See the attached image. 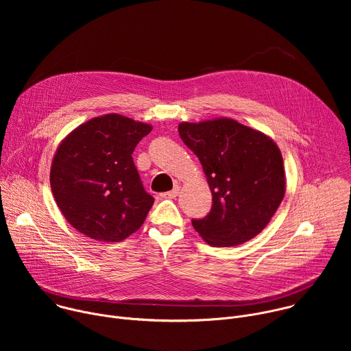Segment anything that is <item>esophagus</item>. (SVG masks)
Returning a JSON list of instances; mask_svg holds the SVG:
<instances>
[{"mask_svg":"<svg viewBox=\"0 0 351 351\" xmlns=\"http://www.w3.org/2000/svg\"><path fill=\"white\" fill-rule=\"evenodd\" d=\"M179 190H180V187L176 184L171 191L161 193V197H162V198H175V197L179 194Z\"/></svg>","mask_w":351,"mask_h":351,"instance_id":"34e87169","label":"esophagus"}]
</instances>
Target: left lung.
<instances>
[{"label":"left lung","instance_id":"1","mask_svg":"<svg viewBox=\"0 0 351 351\" xmlns=\"http://www.w3.org/2000/svg\"><path fill=\"white\" fill-rule=\"evenodd\" d=\"M183 143L198 157L211 193V211L191 219L208 244L229 247L257 236L271 221L285 194L283 160L265 134L233 119L178 128Z\"/></svg>","mask_w":351,"mask_h":351}]
</instances>
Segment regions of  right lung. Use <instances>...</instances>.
I'll return each instance as SVG.
<instances>
[{
	"instance_id": "right-lung-1",
	"label": "right lung",
	"mask_w": 351,
	"mask_h": 351,
	"mask_svg": "<svg viewBox=\"0 0 351 351\" xmlns=\"http://www.w3.org/2000/svg\"><path fill=\"white\" fill-rule=\"evenodd\" d=\"M152 126L111 114L75 129L58 147L49 180L57 206L80 233L121 241L154 204L144 190L133 152Z\"/></svg>"
}]
</instances>
